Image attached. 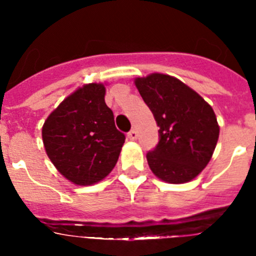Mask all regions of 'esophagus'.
Wrapping results in <instances>:
<instances>
[{
    "label": "esophagus",
    "instance_id": "esophagus-1",
    "mask_svg": "<svg viewBox=\"0 0 256 256\" xmlns=\"http://www.w3.org/2000/svg\"><path fill=\"white\" fill-rule=\"evenodd\" d=\"M126 136H128V138L132 140V141H134V140H137V137H138V133H137V130H132L128 132V134Z\"/></svg>",
    "mask_w": 256,
    "mask_h": 256
}]
</instances>
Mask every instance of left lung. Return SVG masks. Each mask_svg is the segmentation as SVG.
<instances>
[{
	"mask_svg": "<svg viewBox=\"0 0 256 256\" xmlns=\"http://www.w3.org/2000/svg\"><path fill=\"white\" fill-rule=\"evenodd\" d=\"M134 83L159 126V142L146 155L148 166L165 182H190L206 166L218 142L214 110L170 76L155 73Z\"/></svg>",
	"mask_w": 256,
	"mask_h": 256,
	"instance_id": "8db88e82",
	"label": "left lung"
}]
</instances>
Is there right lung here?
Masks as SVG:
<instances>
[{
	"label": "right lung",
	"instance_id": "add662e5",
	"mask_svg": "<svg viewBox=\"0 0 256 256\" xmlns=\"http://www.w3.org/2000/svg\"><path fill=\"white\" fill-rule=\"evenodd\" d=\"M44 148L65 178L88 186L115 166L126 136L105 104V87L90 83L66 97L42 128Z\"/></svg>",
	"mask_w": 256,
	"mask_h": 256
}]
</instances>
